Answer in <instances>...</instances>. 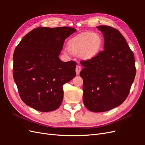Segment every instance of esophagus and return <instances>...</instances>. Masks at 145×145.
Listing matches in <instances>:
<instances>
[{
	"label": "esophagus",
	"instance_id": "1",
	"mask_svg": "<svg viewBox=\"0 0 145 145\" xmlns=\"http://www.w3.org/2000/svg\"><path fill=\"white\" fill-rule=\"evenodd\" d=\"M81 69H82V68H81V67H80V66H78V65L77 66L76 68V72L77 75H79Z\"/></svg>",
	"mask_w": 145,
	"mask_h": 145
}]
</instances>
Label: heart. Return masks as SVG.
Listing matches in <instances>:
<instances>
[{
	"label": "heart",
	"mask_w": 145,
	"mask_h": 145,
	"mask_svg": "<svg viewBox=\"0 0 145 145\" xmlns=\"http://www.w3.org/2000/svg\"><path fill=\"white\" fill-rule=\"evenodd\" d=\"M104 40L98 33L83 32L70 39L67 42V51L83 60H91L102 51Z\"/></svg>",
	"instance_id": "1"
}]
</instances>
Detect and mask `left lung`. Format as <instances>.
<instances>
[{
  "mask_svg": "<svg viewBox=\"0 0 145 145\" xmlns=\"http://www.w3.org/2000/svg\"><path fill=\"white\" fill-rule=\"evenodd\" d=\"M103 34L104 50L95 58L83 61V100L94 112H105L120 105L129 95L136 69L134 55L126 39L116 28L97 27Z\"/></svg>",
  "mask_w": 145,
  "mask_h": 145,
  "instance_id": "obj_1",
  "label": "left lung"
}]
</instances>
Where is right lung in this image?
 Returning a JSON list of instances; mask_svg holds the SVG:
<instances>
[{
    "mask_svg": "<svg viewBox=\"0 0 145 145\" xmlns=\"http://www.w3.org/2000/svg\"><path fill=\"white\" fill-rule=\"evenodd\" d=\"M76 29L68 27H39L22 39L13 54V77L21 99L41 112L57 109L63 85L76 76L74 61L59 57L65 40Z\"/></svg>",
    "mask_w": 145,
    "mask_h": 145,
    "instance_id": "obj_1",
    "label": "right lung"
}]
</instances>
